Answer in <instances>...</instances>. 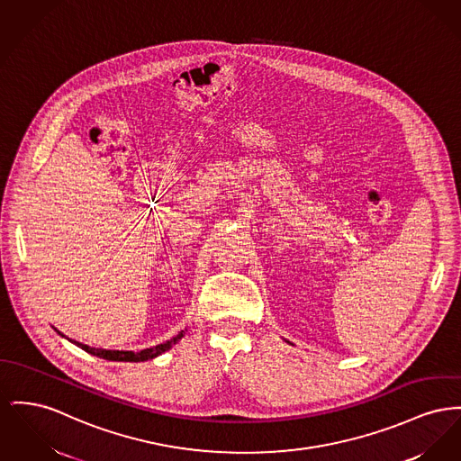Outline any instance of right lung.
Masks as SVG:
<instances>
[{
	"label": "right lung",
	"instance_id": "right-lung-1",
	"mask_svg": "<svg viewBox=\"0 0 461 461\" xmlns=\"http://www.w3.org/2000/svg\"><path fill=\"white\" fill-rule=\"evenodd\" d=\"M59 332V330H57ZM185 336V330H181L177 336H174L172 339L160 343L153 348H146V350H140V352H123V350H103V348H90L86 345H82L78 341H75V345H78L80 348H83L85 352L92 353L95 357H101V358H106V360H120V362H144V360H149V358H155L158 355H162L163 352L170 350L181 338Z\"/></svg>",
	"mask_w": 461,
	"mask_h": 461
}]
</instances>
